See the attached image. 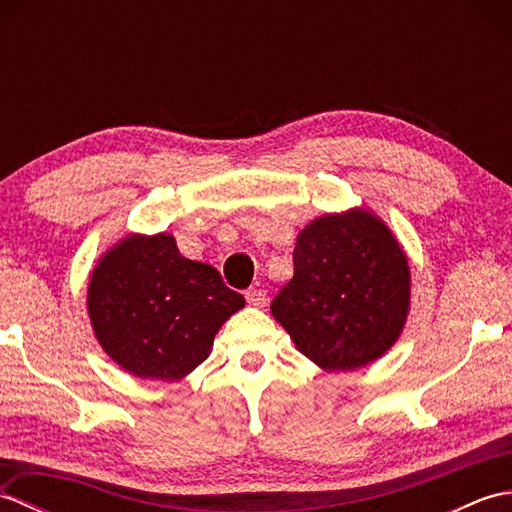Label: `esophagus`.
Wrapping results in <instances>:
<instances>
[{
    "mask_svg": "<svg viewBox=\"0 0 512 512\" xmlns=\"http://www.w3.org/2000/svg\"><path fill=\"white\" fill-rule=\"evenodd\" d=\"M246 301H248V306L262 308V306H266V292L262 288H248L246 290Z\"/></svg>",
    "mask_w": 512,
    "mask_h": 512,
    "instance_id": "34e87169",
    "label": "esophagus"
}]
</instances>
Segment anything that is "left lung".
I'll use <instances>...</instances> for the list:
<instances>
[{
	"instance_id": "left-lung-1",
	"label": "left lung",
	"mask_w": 512,
	"mask_h": 512,
	"mask_svg": "<svg viewBox=\"0 0 512 512\" xmlns=\"http://www.w3.org/2000/svg\"><path fill=\"white\" fill-rule=\"evenodd\" d=\"M295 277L270 303L297 350L328 372L383 356L405 328L411 275L405 250L374 213L312 220L297 237Z\"/></svg>"
}]
</instances>
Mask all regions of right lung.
I'll list each match as a JSON object with an SVG mask.
<instances>
[{
  "instance_id": "right-lung-1",
  "label": "right lung",
  "mask_w": 512,
  "mask_h": 512,
  "mask_svg": "<svg viewBox=\"0 0 512 512\" xmlns=\"http://www.w3.org/2000/svg\"><path fill=\"white\" fill-rule=\"evenodd\" d=\"M244 308L209 264L169 233L129 235L92 270L88 312L101 347L138 378L180 380L206 361L222 323Z\"/></svg>"
}]
</instances>
